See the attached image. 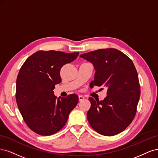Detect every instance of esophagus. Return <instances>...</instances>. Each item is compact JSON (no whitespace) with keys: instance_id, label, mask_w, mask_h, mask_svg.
Instances as JSON below:
<instances>
[{"instance_id":"34e87169","label":"esophagus","mask_w":158,"mask_h":158,"mask_svg":"<svg viewBox=\"0 0 158 158\" xmlns=\"http://www.w3.org/2000/svg\"><path fill=\"white\" fill-rule=\"evenodd\" d=\"M84 99H85V97H84V96H81V95H79V101L83 100Z\"/></svg>"}]
</instances>
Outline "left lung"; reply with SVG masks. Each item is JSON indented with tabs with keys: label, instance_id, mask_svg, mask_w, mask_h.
<instances>
[{
	"label": "left lung",
	"instance_id": "left-lung-1",
	"mask_svg": "<svg viewBox=\"0 0 158 158\" xmlns=\"http://www.w3.org/2000/svg\"><path fill=\"white\" fill-rule=\"evenodd\" d=\"M94 65V81L90 86H106V97L101 101L89 97L87 119L97 133L111 136L120 133L133 121L140 96L135 66L119 50L98 49L80 55Z\"/></svg>",
	"mask_w": 158,
	"mask_h": 158
}]
</instances>
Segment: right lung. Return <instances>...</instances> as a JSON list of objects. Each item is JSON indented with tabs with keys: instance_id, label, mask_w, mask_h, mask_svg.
Listing matches in <instances>:
<instances>
[{
	"instance_id": "obj_1",
	"label": "right lung",
	"mask_w": 158,
	"mask_h": 158,
	"mask_svg": "<svg viewBox=\"0 0 158 158\" xmlns=\"http://www.w3.org/2000/svg\"><path fill=\"white\" fill-rule=\"evenodd\" d=\"M79 52L39 50L25 61L16 80V99L25 123L35 133L50 136L62 129L77 106L75 94L56 100L55 85L60 83V69L77 58Z\"/></svg>"
}]
</instances>
